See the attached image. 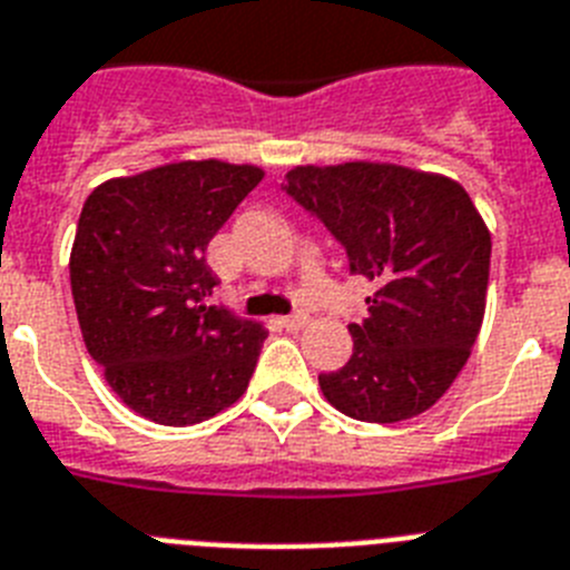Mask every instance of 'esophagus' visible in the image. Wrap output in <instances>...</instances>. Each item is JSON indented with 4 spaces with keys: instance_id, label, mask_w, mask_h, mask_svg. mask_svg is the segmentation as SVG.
I'll return each instance as SVG.
<instances>
[{
    "instance_id": "obj_1",
    "label": "esophagus",
    "mask_w": 570,
    "mask_h": 570,
    "mask_svg": "<svg viewBox=\"0 0 570 570\" xmlns=\"http://www.w3.org/2000/svg\"><path fill=\"white\" fill-rule=\"evenodd\" d=\"M281 326H284V330H289V333H295V330H304L306 315H286V318H281Z\"/></svg>"
}]
</instances>
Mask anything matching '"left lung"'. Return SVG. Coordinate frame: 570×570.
I'll use <instances>...</instances> for the list:
<instances>
[{
	"instance_id": "obj_1",
	"label": "left lung",
	"mask_w": 570,
	"mask_h": 570,
	"mask_svg": "<svg viewBox=\"0 0 570 570\" xmlns=\"http://www.w3.org/2000/svg\"><path fill=\"white\" fill-rule=\"evenodd\" d=\"M286 191L344 244L350 272L375 286L353 355L318 375L350 419L393 424L433 407L476 344L491 275V232L453 177L353 160L295 166Z\"/></svg>"
}]
</instances>
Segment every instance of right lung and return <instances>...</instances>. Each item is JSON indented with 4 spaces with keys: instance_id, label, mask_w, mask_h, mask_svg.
<instances>
[{
    "instance_id": "obj_1",
    "label": "right lung",
    "mask_w": 570,
    "mask_h": 570,
    "mask_svg": "<svg viewBox=\"0 0 570 570\" xmlns=\"http://www.w3.org/2000/svg\"><path fill=\"white\" fill-rule=\"evenodd\" d=\"M264 168L177 160L111 177L88 195L71 246V292L86 350L142 419L189 428L246 393L264 324L206 298V246Z\"/></svg>"
}]
</instances>
